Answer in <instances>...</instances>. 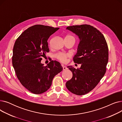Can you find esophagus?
<instances>
[{
    "label": "esophagus",
    "instance_id": "34e87169",
    "mask_svg": "<svg viewBox=\"0 0 122 122\" xmlns=\"http://www.w3.org/2000/svg\"><path fill=\"white\" fill-rule=\"evenodd\" d=\"M62 67H63V70H66V69H67V68L66 66H63Z\"/></svg>",
    "mask_w": 122,
    "mask_h": 122
}]
</instances>
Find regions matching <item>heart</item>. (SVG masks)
<instances>
[{"label": "heart", "instance_id": "b5f03b06", "mask_svg": "<svg viewBox=\"0 0 122 122\" xmlns=\"http://www.w3.org/2000/svg\"><path fill=\"white\" fill-rule=\"evenodd\" d=\"M65 40H71L75 41L76 38L73 35L68 34L65 36ZM69 57L70 55L69 54H66L64 53H58L55 55L56 58L61 62H65L67 59Z\"/></svg>", "mask_w": 122, "mask_h": 122}]
</instances>
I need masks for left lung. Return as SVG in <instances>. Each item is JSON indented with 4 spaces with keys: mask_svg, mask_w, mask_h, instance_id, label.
Instances as JSON below:
<instances>
[{
    "mask_svg": "<svg viewBox=\"0 0 122 122\" xmlns=\"http://www.w3.org/2000/svg\"><path fill=\"white\" fill-rule=\"evenodd\" d=\"M66 29L78 35L80 40L73 61L81 64V66L77 69L67 67L72 72L73 76L67 81L66 86L74 94L85 95L97 85L106 73L108 45L103 34L92 25H75Z\"/></svg>",
    "mask_w": 122,
    "mask_h": 122,
    "instance_id": "left-lung-1",
    "label": "left lung"
}]
</instances>
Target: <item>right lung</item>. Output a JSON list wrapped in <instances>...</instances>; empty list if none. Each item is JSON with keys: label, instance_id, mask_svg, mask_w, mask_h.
Instances as JSON below:
<instances>
[{"label": "right lung", "instance_id": "right-lung-1", "mask_svg": "<svg viewBox=\"0 0 122 122\" xmlns=\"http://www.w3.org/2000/svg\"><path fill=\"white\" fill-rule=\"evenodd\" d=\"M59 28L36 25L25 30L16 40L13 50L12 65L21 84L31 93L47 91L53 79L63 70L60 63L51 60L47 66L41 63L49 49L48 39Z\"/></svg>", "mask_w": 122, "mask_h": 122}]
</instances>
